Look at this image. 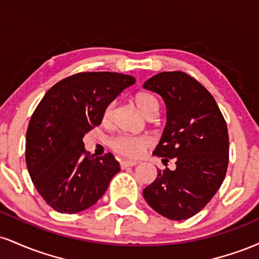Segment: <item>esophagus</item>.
<instances>
[{
	"label": "esophagus",
	"instance_id": "1",
	"mask_svg": "<svg viewBox=\"0 0 259 259\" xmlns=\"http://www.w3.org/2000/svg\"><path fill=\"white\" fill-rule=\"evenodd\" d=\"M136 164H138V162H135V160H121L120 162V165L123 169L127 167H135Z\"/></svg>",
	"mask_w": 259,
	"mask_h": 259
}]
</instances>
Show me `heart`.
Segmentation results:
<instances>
[{
    "mask_svg": "<svg viewBox=\"0 0 259 259\" xmlns=\"http://www.w3.org/2000/svg\"><path fill=\"white\" fill-rule=\"evenodd\" d=\"M134 102L138 106L140 112L145 117L151 119L154 118L159 112V101L151 92H139L134 97ZM114 102H111L103 111L102 119L103 123H109L114 113ZM151 140L147 136H130V135H119L111 141V147L117 153L127 158H139L145 151L151 146Z\"/></svg>",
    "mask_w": 259,
    "mask_h": 259,
    "instance_id": "heart-1",
    "label": "heart"
}]
</instances>
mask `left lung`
Segmentation results:
<instances>
[{
	"mask_svg": "<svg viewBox=\"0 0 259 259\" xmlns=\"http://www.w3.org/2000/svg\"><path fill=\"white\" fill-rule=\"evenodd\" d=\"M144 88L160 95L167 107V124L153 154L163 157V163L174 158L177 168L157 169L156 180L142 194L160 215L189 219L206 207L224 181L227 123L214 97L186 73L156 74Z\"/></svg>",
	"mask_w": 259,
	"mask_h": 259,
	"instance_id": "1",
	"label": "left lung"
}]
</instances>
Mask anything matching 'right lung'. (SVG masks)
Here are the masks:
<instances>
[{"instance_id": "1", "label": "right lung", "mask_w": 259, "mask_h": 259, "mask_svg": "<svg viewBox=\"0 0 259 259\" xmlns=\"http://www.w3.org/2000/svg\"><path fill=\"white\" fill-rule=\"evenodd\" d=\"M135 78L111 72H86L53 85L26 130L25 160L45 202L59 213L81 212L102 197L120 170L112 153L90 156L82 138L100 125L103 111Z\"/></svg>"}]
</instances>
